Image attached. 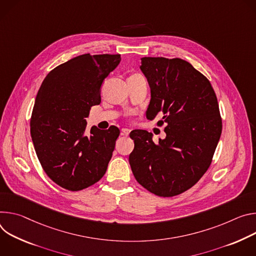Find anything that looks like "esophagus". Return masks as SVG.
Returning <instances> with one entry per match:
<instances>
[{
	"instance_id": "1",
	"label": "esophagus",
	"mask_w": 256,
	"mask_h": 256,
	"mask_svg": "<svg viewBox=\"0 0 256 256\" xmlns=\"http://www.w3.org/2000/svg\"><path fill=\"white\" fill-rule=\"evenodd\" d=\"M129 133H130V130L127 129V128H123L121 130V135H123V136H128Z\"/></svg>"
}]
</instances>
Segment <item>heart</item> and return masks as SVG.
Listing matches in <instances>:
<instances>
[{
    "label": "heart",
    "mask_w": 256,
    "mask_h": 256,
    "mask_svg": "<svg viewBox=\"0 0 256 256\" xmlns=\"http://www.w3.org/2000/svg\"><path fill=\"white\" fill-rule=\"evenodd\" d=\"M136 77H140V75H139V74H132V75L129 77V79H130V78H136Z\"/></svg>",
    "instance_id": "1"
}]
</instances>
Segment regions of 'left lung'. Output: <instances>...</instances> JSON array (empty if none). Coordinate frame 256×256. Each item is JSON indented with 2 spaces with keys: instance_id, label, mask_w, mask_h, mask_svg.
Masks as SVG:
<instances>
[{
  "instance_id": "left-lung-1",
  "label": "left lung",
  "mask_w": 256,
  "mask_h": 256,
  "mask_svg": "<svg viewBox=\"0 0 256 256\" xmlns=\"http://www.w3.org/2000/svg\"><path fill=\"white\" fill-rule=\"evenodd\" d=\"M150 88L146 118L162 112L166 138L152 141L144 130L130 133L129 162L137 182L162 197L183 193L208 171L222 134L216 96L210 80L179 58H141Z\"/></svg>"
}]
</instances>
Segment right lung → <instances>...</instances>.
<instances>
[{"label":"right lung","mask_w":256,"mask_h":256,"mask_svg":"<svg viewBox=\"0 0 256 256\" xmlns=\"http://www.w3.org/2000/svg\"><path fill=\"white\" fill-rule=\"evenodd\" d=\"M120 54H84L52 69L42 81L30 119V134L46 174L59 186L79 191L104 175L120 130L92 127L90 108L100 104L106 77Z\"/></svg>","instance_id":"add662e5"}]
</instances>
